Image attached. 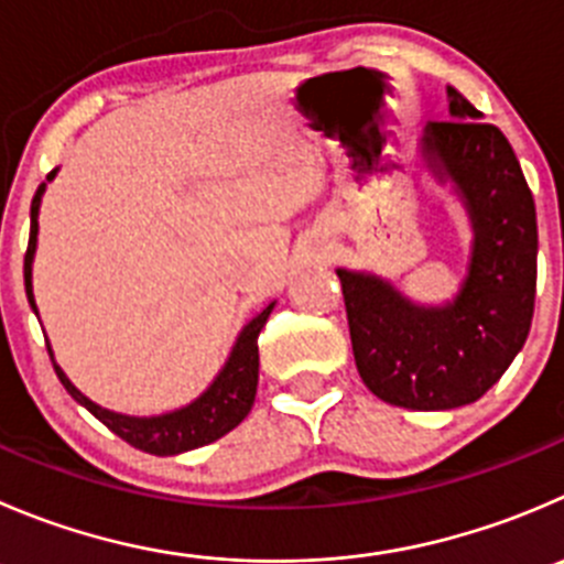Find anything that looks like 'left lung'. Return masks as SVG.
<instances>
[{
    "label": "left lung",
    "instance_id": "left-lung-1",
    "mask_svg": "<svg viewBox=\"0 0 564 564\" xmlns=\"http://www.w3.org/2000/svg\"><path fill=\"white\" fill-rule=\"evenodd\" d=\"M449 118L419 137L421 165L452 184L471 226L466 278L452 300L424 305L375 272L344 270V305L360 380L408 410L471 404L521 352L534 314L538 215L518 156L455 87Z\"/></svg>",
    "mask_w": 564,
    "mask_h": 564
}]
</instances>
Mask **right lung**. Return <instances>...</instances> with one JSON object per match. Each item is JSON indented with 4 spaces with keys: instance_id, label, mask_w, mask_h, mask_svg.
<instances>
[{
    "instance_id": "add662e5",
    "label": "right lung",
    "mask_w": 564,
    "mask_h": 564,
    "mask_svg": "<svg viewBox=\"0 0 564 564\" xmlns=\"http://www.w3.org/2000/svg\"><path fill=\"white\" fill-rule=\"evenodd\" d=\"M57 176V171H52L46 176V182ZM46 182L37 187L35 198L30 206V248L24 256V289L26 300H30L32 311L37 316L35 294H32V261H35L37 250V212H41L43 193H46ZM275 303L267 305L261 314H256L248 325L239 330L237 341H234L231 355L223 364V369L217 371L215 380L209 382L200 397H195L193 402L184 404V408L171 410V413L160 415H126L115 413V410L101 408V404L93 402L90 397L79 391L74 382L68 380L63 369L57 366L52 352V344H46L48 355H52L54 371H57L59 382L65 386V391L82 404V408L90 410L101 424H107L118 438H123L126 444H131L134 449L149 452L156 457H171L182 455V452L198 449V446L212 444V441L223 438L226 433H231L239 421L250 413L256 399V386H259V333L261 327L270 319Z\"/></svg>"
}]
</instances>
